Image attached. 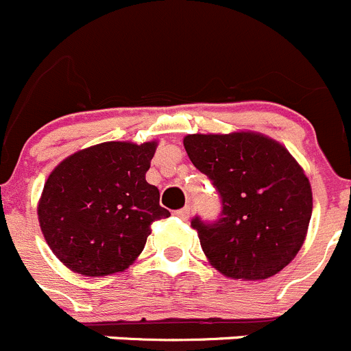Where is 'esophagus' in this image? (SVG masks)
<instances>
[{"label": "esophagus", "instance_id": "obj_1", "mask_svg": "<svg viewBox=\"0 0 351 351\" xmlns=\"http://www.w3.org/2000/svg\"><path fill=\"white\" fill-rule=\"evenodd\" d=\"M174 215L177 218H180V220H187V218H189V215H191V206L180 208V210L174 211Z\"/></svg>", "mask_w": 351, "mask_h": 351}]
</instances>
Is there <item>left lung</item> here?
<instances>
[{"mask_svg":"<svg viewBox=\"0 0 351 351\" xmlns=\"http://www.w3.org/2000/svg\"><path fill=\"white\" fill-rule=\"evenodd\" d=\"M184 148L220 196L217 220H191L211 265L228 278L265 280L304 244L312 191L285 147L258 133L189 134Z\"/></svg>","mask_w":351,"mask_h":351,"instance_id":"1","label":"left lung"}]
</instances>
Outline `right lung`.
<instances>
[{
  "mask_svg": "<svg viewBox=\"0 0 351 351\" xmlns=\"http://www.w3.org/2000/svg\"><path fill=\"white\" fill-rule=\"evenodd\" d=\"M155 148V141H107L76 152L51 172L37 210L40 230L71 271H123L143 251L152 221L171 217L145 179Z\"/></svg>",
  "mask_w": 351,
  "mask_h": 351,
  "instance_id": "right-lung-1",
  "label": "right lung"
}]
</instances>
